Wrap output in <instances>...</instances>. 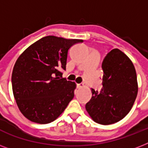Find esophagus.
Listing matches in <instances>:
<instances>
[{
    "label": "esophagus",
    "mask_w": 148,
    "mask_h": 148,
    "mask_svg": "<svg viewBox=\"0 0 148 148\" xmlns=\"http://www.w3.org/2000/svg\"><path fill=\"white\" fill-rule=\"evenodd\" d=\"M77 88H82L84 87V84H77Z\"/></svg>",
    "instance_id": "1"
}]
</instances>
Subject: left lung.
Listing matches in <instances>:
<instances>
[{
	"instance_id": "left-lung-1",
	"label": "left lung",
	"mask_w": 148,
	"mask_h": 148,
	"mask_svg": "<svg viewBox=\"0 0 148 148\" xmlns=\"http://www.w3.org/2000/svg\"><path fill=\"white\" fill-rule=\"evenodd\" d=\"M103 75L101 92L91 90L85 108L96 123L103 125L122 120L131 110L138 95L137 74L130 58L117 48L102 62Z\"/></svg>"
}]
</instances>
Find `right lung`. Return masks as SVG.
Here are the masks:
<instances>
[{
    "mask_svg": "<svg viewBox=\"0 0 148 148\" xmlns=\"http://www.w3.org/2000/svg\"><path fill=\"white\" fill-rule=\"evenodd\" d=\"M77 39L55 36L42 38L17 58L11 82L14 96L24 117L48 124L60 116L74 96L76 84L62 77L67 52Z\"/></svg>",
    "mask_w": 148,
    "mask_h": 148,
    "instance_id": "right-lung-1",
    "label": "right lung"
}]
</instances>
